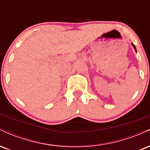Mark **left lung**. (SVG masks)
<instances>
[{
    "label": "left lung",
    "mask_w": 150,
    "mask_h": 150,
    "mask_svg": "<svg viewBox=\"0 0 150 150\" xmlns=\"http://www.w3.org/2000/svg\"><path fill=\"white\" fill-rule=\"evenodd\" d=\"M131 44H132V47L134 48V49H135V51H136V52H137V50H136V47H135V46L133 44H132V43H131Z\"/></svg>",
    "instance_id": "obj_1"
}]
</instances>
